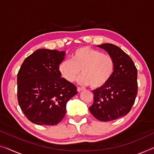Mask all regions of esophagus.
<instances>
[{
	"mask_svg": "<svg viewBox=\"0 0 154 154\" xmlns=\"http://www.w3.org/2000/svg\"><path fill=\"white\" fill-rule=\"evenodd\" d=\"M84 90V89L83 88H82V87H78L77 88V91H78V92H80V91H83Z\"/></svg>",
	"mask_w": 154,
	"mask_h": 154,
	"instance_id": "esophagus-1",
	"label": "esophagus"
}]
</instances>
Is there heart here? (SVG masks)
<instances>
[{
	"label": "heart",
	"mask_w": 154,
	"mask_h": 154,
	"mask_svg": "<svg viewBox=\"0 0 154 154\" xmlns=\"http://www.w3.org/2000/svg\"><path fill=\"white\" fill-rule=\"evenodd\" d=\"M60 75L67 81L72 82L80 74L78 82L89 85L91 88H101L108 83L114 72V61L108 54L90 48L80 47L74 51L72 60H64L58 67Z\"/></svg>",
	"instance_id": "b5f03b06"
}]
</instances>
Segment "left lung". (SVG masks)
<instances>
[{"mask_svg": "<svg viewBox=\"0 0 154 154\" xmlns=\"http://www.w3.org/2000/svg\"><path fill=\"white\" fill-rule=\"evenodd\" d=\"M98 47L113 59L114 72L107 85L93 91L94 103L89 109L96 119L106 122L130 112L138 93V72L132 59L120 47L111 43Z\"/></svg>", "mask_w": 154, "mask_h": 154, "instance_id": "1", "label": "left lung"}]
</instances>
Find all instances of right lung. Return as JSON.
<instances>
[{"label": "right lung", "mask_w": 154, "mask_h": 154, "mask_svg": "<svg viewBox=\"0 0 154 154\" xmlns=\"http://www.w3.org/2000/svg\"><path fill=\"white\" fill-rule=\"evenodd\" d=\"M65 51L39 49L25 58L17 75V97L27 119L40 125H56L63 119L68 100L77 88L61 77L58 67Z\"/></svg>", "instance_id": "1"}]
</instances>
